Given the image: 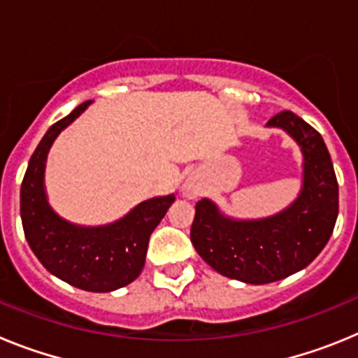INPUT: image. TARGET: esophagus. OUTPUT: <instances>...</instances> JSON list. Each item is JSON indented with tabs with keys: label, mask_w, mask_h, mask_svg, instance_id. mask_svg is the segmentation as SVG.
Instances as JSON below:
<instances>
[{
	"label": "esophagus",
	"mask_w": 358,
	"mask_h": 358,
	"mask_svg": "<svg viewBox=\"0 0 358 358\" xmlns=\"http://www.w3.org/2000/svg\"><path fill=\"white\" fill-rule=\"evenodd\" d=\"M195 194H197V188H195V186H189V185L185 186V195H186V197L194 199Z\"/></svg>",
	"instance_id": "obj_1"
}]
</instances>
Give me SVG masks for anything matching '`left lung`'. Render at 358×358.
I'll use <instances>...</instances> for the list:
<instances>
[{
  "mask_svg": "<svg viewBox=\"0 0 358 358\" xmlns=\"http://www.w3.org/2000/svg\"><path fill=\"white\" fill-rule=\"evenodd\" d=\"M267 127L283 129L301 148L303 186L296 201L271 217L238 220L202 199L189 231L195 251L211 268L251 285L283 280L314 262L339 213V185L321 134L292 110L273 116Z\"/></svg>",
  "mask_w": 358,
  "mask_h": 358,
  "instance_id": "8db88e82",
  "label": "left lung"
}]
</instances>
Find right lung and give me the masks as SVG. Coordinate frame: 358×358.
<instances>
[{
    "instance_id": "right-lung-1",
    "label": "right lung",
    "mask_w": 358,
    "mask_h": 358,
    "mask_svg": "<svg viewBox=\"0 0 358 358\" xmlns=\"http://www.w3.org/2000/svg\"><path fill=\"white\" fill-rule=\"evenodd\" d=\"M90 103L53 123L31 154L21 185V220L28 245L48 273L87 292H110L140 276L148 238L176 197L148 199L116 222L96 227L71 224L52 210L44 189L50 147Z\"/></svg>"
}]
</instances>
